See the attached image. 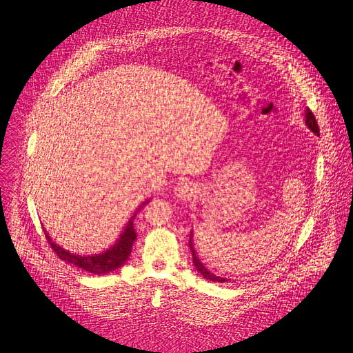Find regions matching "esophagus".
Returning <instances> with one entry per match:
<instances>
[{
  "label": "esophagus",
  "instance_id": "obj_1",
  "mask_svg": "<svg viewBox=\"0 0 353 353\" xmlns=\"http://www.w3.org/2000/svg\"><path fill=\"white\" fill-rule=\"evenodd\" d=\"M174 194L177 196L179 200L181 201H189L194 197L196 194V190L193 188L192 183H188V181H180L177 183V186L174 189Z\"/></svg>",
  "mask_w": 353,
  "mask_h": 353
}]
</instances>
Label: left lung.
<instances>
[{
  "mask_svg": "<svg viewBox=\"0 0 353 353\" xmlns=\"http://www.w3.org/2000/svg\"><path fill=\"white\" fill-rule=\"evenodd\" d=\"M305 124H306V127L310 130L312 133H314L316 136H319V125H318V123H316V119H314V116H313V113L312 111L309 110V108H306V114H305ZM189 248H190V250H192V259H193V265H194V268H196V270L205 277V279H208V281H210V282H219V283H225V282H228L229 279L228 277H221V276H217V274H214V273H212L206 266H205V263H203L200 259H199V256H197V253H196V250H194V248H193V233H190V240H189Z\"/></svg>",
  "mask_w": 353,
  "mask_h": 353,
  "instance_id": "8db88e82",
  "label": "left lung"
}]
</instances>
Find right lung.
Instances as JSON below:
<instances>
[{
	"label": "right lung",
	"instance_id": "1",
	"mask_svg": "<svg viewBox=\"0 0 353 353\" xmlns=\"http://www.w3.org/2000/svg\"><path fill=\"white\" fill-rule=\"evenodd\" d=\"M150 201V199H147L145 201H143L141 205L139 206V209L134 212V214L130 217L128 223L125 225L124 230L121 232L120 237L116 240V243L113 246H110L108 249L103 250L101 253H96V254H77V253H71L70 250L61 248L60 245H57L54 240L50 237V234L47 233V230H44L46 237L48 240L50 246L52 248V250L57 253V256L60 259H63L64 262L77 266L85 272L94 273V274H105L108 272H113L119 268H121L127 259L130 257V253H132V248L133 243L136 242V230L133 226V220L136 217V214L139 213V210L145 206L147 203Z\"/></svg>",
	"mask_w": 353,
	"mask_h": 353
}]
</instances>
